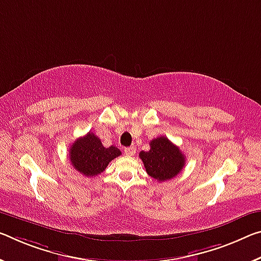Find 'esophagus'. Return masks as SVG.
<instances>
[{
    "label": "esophagus",
    "mask_w": 261,
    "mask_h": 261,
    "mask_svg": "<svg viewBox=\"0 0 261 261\" xmlns=\"http://www.w3.org/2000/svg\"><path fill=\"white\" fill-rule=\"evenodd\" d=\"M124 152H125L126 155H134L135 152H136V148L134 146H130V147H126L125 150H124Z\"/></svg>",
    "instance_id": "esophagus-1"
}]
</instances>
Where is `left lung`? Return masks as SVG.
Segmentation results:
<instances>
[{
	"mask_svg": "<svg viewBox=\"0 0 261 261\" xmlns=\"http://www.w3.org/2000/svg\"><path fill=\"white\" fill-rule=\"evenodd\" d=\"M147 174L156 181H167L182 171L186 156L167 137H158L150 142V151L139 153Z\"/></svg>",
	"mask_w": 261,
	"mask_h": 261,
	"instance_id": "1",
	"label": "left lung"
}]
</instances>
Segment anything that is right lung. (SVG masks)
<instances>
[{
  "label": "right lung",
  "instance_id": "obj_1",
  "mask_svg": "<svg viewBox=\"0 0 261 261\" xmlns=\"http://www.w3.org/2000/svg\"><path fill=\"white\" fill-rule=\"evenodd\" d=\"M121 155L116 146L105 147L93 132L77 138L69 148L72 166L85 176H96L105 171L111 160Z\"/></svg>",
  "mask_w": 261,
  "mask_h": 261
}]
</instances>
